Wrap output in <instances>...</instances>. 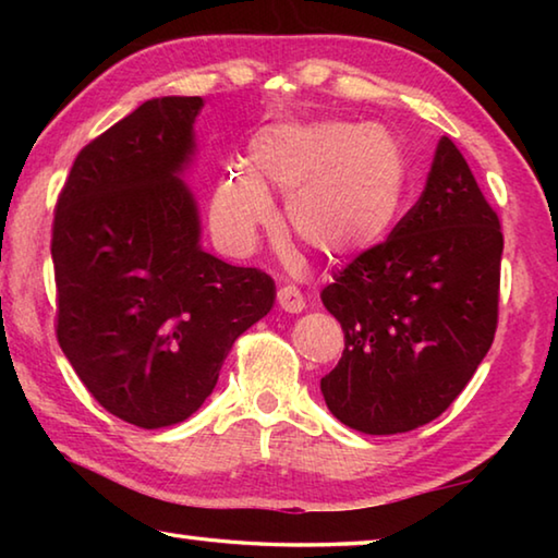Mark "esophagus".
<instances>
[{
	"label": "esophagus",
	"instance_id": "1",
	"mask_svg": "<svg viewBox=\"0 0 558 558\" xmlns=\"http://www.w3.org/2000/svg\"><path fill=\"white\" fill-rule=\"evenodd\" d=\"M278 305L286 310V313L298 315L305 310V298H302V292L295 286H282L278 290Z\"/></svg>",
	"mask_w": 558,
	"mask_h": 558
}]
</instances>
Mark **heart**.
Returning a JSON list of instances; mask_svg holds the SVG:
<instances>
[{
    "label": "heart",
    "instance_id": "heart-1",
    "mask_svg": "<svg viewBox=\"0 0 558 558\" xmlns=\"http://www.w3.org/2000/svg\"><path fill=\"white\" fill-rule=\"evenodd\" d=\"M409 157L389 128L349 120L272 122L248 140L245 167L216 179L209 223L226 251L251 256L276 221L268 192L286 194V226L329 260L364 256L399 219Z\"/></svg>",
    "mask_w": 558,
    "mask_h": 558
}]
</instances>
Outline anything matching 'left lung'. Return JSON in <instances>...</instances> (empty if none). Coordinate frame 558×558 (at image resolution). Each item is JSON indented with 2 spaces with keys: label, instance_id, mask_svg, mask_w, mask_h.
I'll return each instance as SVG.
<instances>
[{
  "label": "left lung",
  "instance_id": "1",
  "mask_svg": "<svg viewBox=\"0 0 558 558\" xmlns=\"http://www.w3.org/2000/svg\"><path fill=\"white\" fill-rule=\"evenodd\" d=\"M502 231L465 157L440 137L421 199L323 290L344 352L323 389L344 426H426L465 389L497 329Z\"/></svg>",
  "mask_w": 558,
  "mask_h": 558
}]
</instances>
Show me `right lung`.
<instances>
[{
    "mask_svg": "<svg viewBox=\"0 0 558 558\" xmlns=\"http://www.w3.org/2000/svg\"><path fill=\"white\" fill-rule=\"evenodd\" d=\"M199 96L153 98L81 149L56 204L59 344L102 409L140 428L189 418L276 282L202 248L184 174Z\"/></svg>",
    "mask_w": 558,
    "mask_h": 558,
    "instance_id": "add662e5",
    "label": "right lung"
}]
</instances>
